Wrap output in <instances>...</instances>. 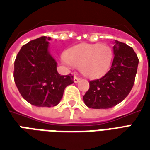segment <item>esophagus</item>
<instances>
[{
  "instance_id": "esophagus-1",
  "label": "esophagus",
  "mask_w": 150,
  "mask_h": 150,
  "mask_svg": "<svg viewBox=\"0 0 150 150\" xmlns=\"http://www.w3.org/2000/svg\"><path fill=\"white\" fill-rule=\"evenodd\" d=\"M79 81H80V78L76 77V76H75V77H74V82H75V83H79Z\"/></svg>"
}]
</instances>
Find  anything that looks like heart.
<instances>
[{"label":"heart","mask_w":150,"mask_h":150,"mask_svg":"<svg viewBox=\"0 0 150 150\" xmlns=\"http://www.w3.org/2000/svg\"><path fill=\"white\" fill-rule=\"evenodd\" d=\"M114 53L111 46L101 43H83L69 49L65 54L66 62L80 67L82 74L91 79L104 76L110 69Z\"/></svg>","instance_id":"heart-1"}]
</instances>
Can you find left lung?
Segmentation results:
<instances>
[{
    "instance_id": "1",
    "label": "left lung",
    "mask_w": 150,
    "mask_h": 150,
    "mask_svg": "<svg viewBox=\"0 0 150 150\" xmlns=\"http://www.w3.org/2000/svg\"><path fill=\"white\" fill-rule=\"evenodd\" d=\"M114 59L110 70L102 78L89 82L84 104L96 109L110 108L124 100L134 84L138 58L132 47L115 40Z\"/></svg>"
}]
</instances>
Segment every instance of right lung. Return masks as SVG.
Returning <instances> with one entry per match:
<instances>
[{
  "label": "right lung",
  "instance_id": "right-lung-1",
  "mask_svg": "<svg viewBox=\"0 0 150 150\" xmlns=\"http://www.w3.org/2000/svg\"><path fill=\"white\" fill-rule=\"evenodd\" d=\"M50 37L42 36L22 46L14 62L15 84L21 96L37 107H54L61 100L73 76L59 75L49 50Z\"/></svg>",
  "mask_w": 150,
  "mask_h": 150
}]
</instances>
